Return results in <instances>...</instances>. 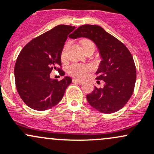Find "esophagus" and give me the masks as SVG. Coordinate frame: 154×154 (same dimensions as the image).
Masks as SVG:
<instances>
[{"mask_svg":"<svg viewBox=\"0 0 154 154\" xmlns=\"http://www.w3.org/2000/svg\"><path fill=\"white\" fill-rule=\"evenodd\" d=\"M72 81H73V82H77V83H79V84H82V83H83V82H84L83 80H78V79H75V78L73 79Z\"/></svg>","mask_w":154,"mask_h":154,"instance_id":"obj_1","label":"esophagus"}]
</instances>
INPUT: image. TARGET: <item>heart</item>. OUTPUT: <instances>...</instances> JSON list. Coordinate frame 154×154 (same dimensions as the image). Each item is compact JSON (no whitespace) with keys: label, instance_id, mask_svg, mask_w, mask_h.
<instances>
[{"label":"heart","instance_id":"obj_1","mask_svg":"<svg viewBox=\"0 0 154 154\" xmlns=\"http://www.w3.org/2000/svg\"><path fill=\"white\" fill-rule=\"evenodd\" d=\"M89 43H92V42L89 41V40H85L82 42V46ZM63 56H64V51L62 54V57ZM91 69H92L91 66H89V65L73 63L72 65H70V66H68L67 72L68 74H70V75L72 76H74V77L82 78V77H85L86 73L90 72Z\"/></svg>","mask_w":154,"mask_h":154}]
</instances>
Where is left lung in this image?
Instances as JSON below:
<instances>
[{"mask_svg": "<svg viewBox=\"0 0 154 154\" xmlns=\"http://www.w3.org/2000/svg\"><path fill=\"white\" fill-rule=\"evenodd\" d=\"M69 38L90 39L96 44L101 57L97 79L105 82L104 86H96L86 98L89 104L104 114H111L124 107L134 92L137 77L133 57L127 47L101 26L82 25Z\"/></svg>", "mask_w": 154, "mask_h": 154, "instance_id": "obj_1", "label": "left lung"}]
</instances>
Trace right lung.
Instances as JSON below:
<instances>
[{"label": "right lung", "mask_w": 154, "mask_h": 154, "mask_svg": "<svg viewBox=\"0 0 154 154\" xmlns=\"http://www.w3.org/2000/svg\"><path fill=\"white\" fill-rule=\"evenodd\" d=\"M75 26L59 25L27 43L14 66L16 88L23 101L37 111L55 106L63 97L72 78L66 76L58 81L50 77L53 69L60 71L61 54L68 36ZM60 74L64 76L61 70Z\"/></svg>", "instance_id": "add662e5"}]
</instances>
